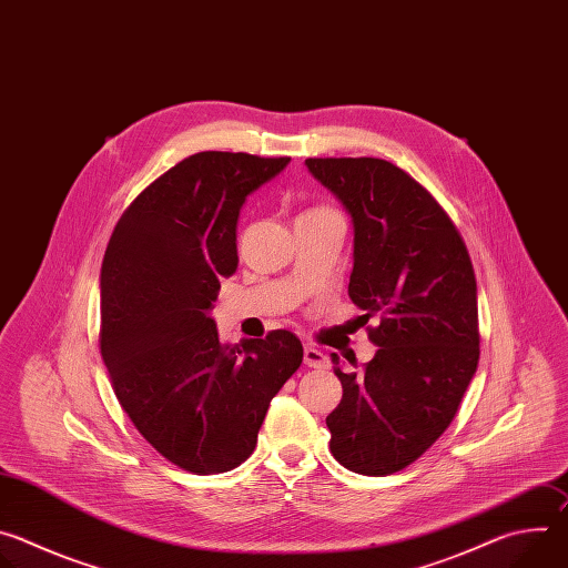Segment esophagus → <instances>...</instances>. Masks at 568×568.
<instances>
[{"mask_svg": "<svg viewBox=\"0 0 568 568\" xmlns=\"http://www.w3.org/2000/svg\"><path fill=\"white\" fill-rule=\"evenodd\" d=\"M303 364L307 368H326L328 366V355L321 353L318 348L314 346H305L303 348Z\"/></svg>", "mask_w": 568, "mask_h": 568, "instance_id": "esophagus-1", "label": "esophagus"}]
</instances>
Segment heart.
I'll return each mask as SVG.
<instances>
[{
    "instance_id": "obj_1",
    "label": "heart",
    "mask_w": 568,
    "mask_h": 568,
    "mask_svg": "<svg viewBox=\"0 0 568 568\" xmlns=\"http://www.w3.org/2000/svg\"><path fill=\"white\" fill-rule=\"evenodd\" d=\"M314 211H323V209H314Z\"/></svg>"
}]
</instances>
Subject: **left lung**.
<instances>
[{
  "mask_svg": "<svg viewBox=\"0 0 568 568\" xmlns=\"http://www.w3.org/2000/svg\"><path fill=\"white\" fill-rule=\"evenodd\" d=\"M355 231L348 296L377 346L362 373L333 353L342 402L326 418L351 471L384 476L420 458L449 427L478 364L476 278L449 215L412 175L375 156L305 159Z\"/></svg>",
  "mask_w": 568,
  "mask_h": 568,
  "instance_id": "obj_1",
  "label": "left lung"
}]
</instances>
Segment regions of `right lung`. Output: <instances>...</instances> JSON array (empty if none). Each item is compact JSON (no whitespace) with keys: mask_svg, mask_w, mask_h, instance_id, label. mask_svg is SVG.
<instances>
[{"mask_svg":"<svg viewBox=\"0 0 568 568\" xmlns=\"http://www.w3.org/2000/svg\"><path fill=\"white\" fill-rule=\"evenodd\" d=\"M290 156L197 152L154 180L121 215L101 267V355L139 434L178 467L229 471L258 440L272 397L303 346L287 331L220 344L211 316L237 267L247 195Z\"/></svg>","mask_w":568,"mask_h":568,"instance_id":"right-lung-1","label":"right lung"}]
</instances>
